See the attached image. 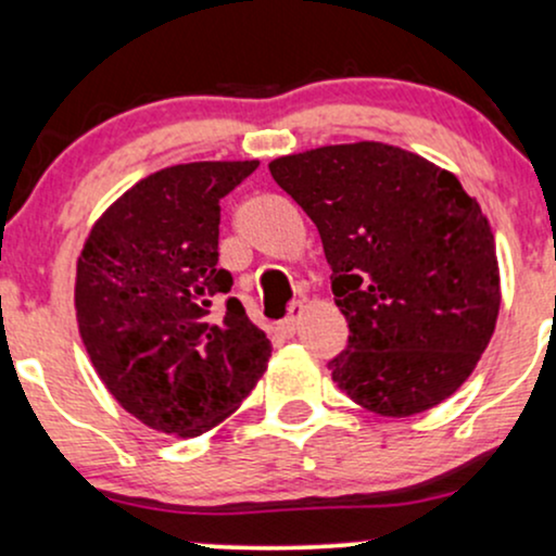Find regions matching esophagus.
<instances>
[{"mask_svg": "<svg viewBox=\"0 0 556 556\" xmlns=\"http://www.w3.org/2000/svg\"><path fill=\"white\" fill-rule=\"evenodd\" d=\"M303 311H305V305L300 303V300H295V303L290 305V311H287V316L282 318V321L277 324V331L279 334H285V337H292L298 331V324H300V318H303Z\"/></svg>", "mask_w": 556, "mask_h": 556, "instance_id": "34e87169", "label": "esophagus"}]
</instances>
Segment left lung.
Wrapping results in <instances>:
<instances>
[{"instance_id": "obj_1", "label": "left lung", "mask_w": 556, "mask_h": 556, "mask_svg": "<svg viewBox=\"0 0 556 556\" xmlns=\"http://www.w3.org/2000/svg\"><path fill=\"white\" fill-rule=\"evenodd\" d=\"M271 177L311 216L348 318L331 379L366 410L407 418L455 394L500 316L494 235L476 198L397 146H321Z\"/></svg>"}]
</instances>
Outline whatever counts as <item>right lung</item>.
<instances>
[{"label":"right lung","mask_w":556,"mask_h":556,"mask_svg":"<svg viewBox=\"0 0 556 556\" xmlns=\"http://www.w3.org/2000/svg\"><path fill=\"white\" fill-rule=\"evenodd\" d=\"M258 162H190L132 185L78 258L75 311L96 374L140 424L212 431L251 394L271 342L238 298L222 300L219 201Z\"/></svg>","instance_id":"add662e5"}]
</instances>
